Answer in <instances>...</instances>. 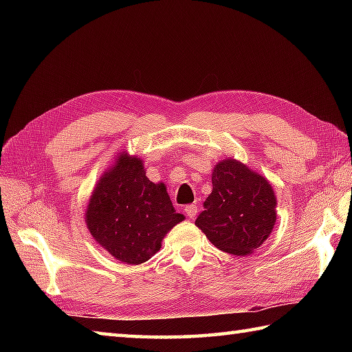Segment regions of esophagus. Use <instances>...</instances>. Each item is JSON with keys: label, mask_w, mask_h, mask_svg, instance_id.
Instances as JSON below:
<instances>
[{"label": "esophagus", "mask_w": 352, "mask_h": 352, "mask_svg": "<svg viewBox=\"0 0 352 352\" xmlns=\"http://www.w3.org/2000/svg\"><path fill=\"white\" fill-rule=\"evenodd\" d=\"M184 212H186V214L189 216V219H193V218H195V216L198 214V207H197V206H193V204H190V206H186Z\"/></svg>", "instance_id": "34e87169"}]
</instances>
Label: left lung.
Masks as SVG:
<instances>
[{
    "label": "left lung",
    "instance_id": "1",
    "mask_svg": "<svg viewBox=\"0 0 352 352\" xmlns=\"http://www.w3.org/2000/svg\"><path fill=\"white\" fill-rule=\"evenodd\" d=\"M213 190L195 226L216 248L250 256L271 236L276 197L266 177L236 159H223L212 172Z\"/></svg>",
    "mask_w": 352,
    "mask_h": 352
}]
</instances>
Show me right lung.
Segmentation results:
<instances>
[{
    "label": "right lung",
    "mask_w": 352,
    "mask_h": 352,
    "mask_svg": "<svg viewBox=\"0 0 352 352\" xmlns=\"http://www.w3.org/2000/svg\"><path fill=\"white\" fill-rule=\"evenodd\" d=\"M183 219L164 183L149 180L142 159L125 151L102 172L85 213L95 242L125 265L151 258L163 237Z\"/></svg>",
    "instance_id": "add662e5"
}]
</instances>
